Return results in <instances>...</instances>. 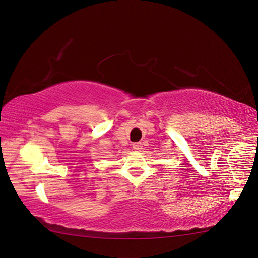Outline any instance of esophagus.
<instances>
[{
    "label": "esophagus",
    "instance_id": "esophagus-1",
    "mask_svg": "<svg viewBox=\"0 0 258 258\" xmlns=\"http://www.w3.org/2000/svg\"><path fill=\"white\" fill-rule=\"evenodd\" d=\"M133 149H134V150H140V149H142L141 142H136V144H133Z\"/></svg>",
    "mask_w": 258,
    "mask_h": 258
}]
</instances>
